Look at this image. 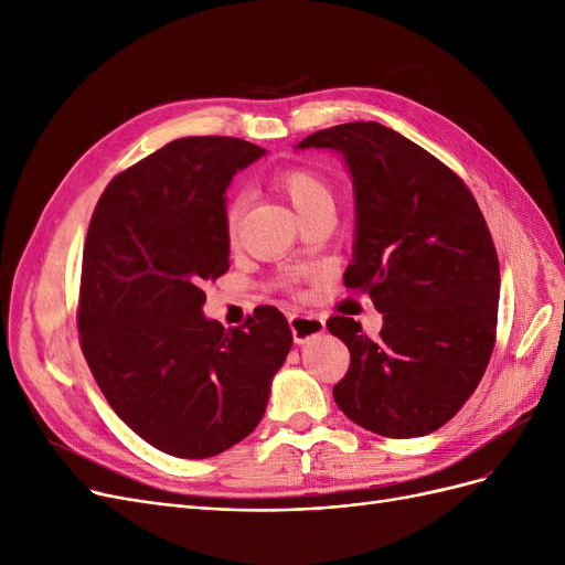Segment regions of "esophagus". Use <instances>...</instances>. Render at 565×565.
<instances>
[{"instance_id": "esophagus-1", "label": "esophagus", "mask_w": 565, "mask_h": 565, "mask_svg": "<svg viewBox=\"0 0 565 565\" xmlns=\"http://www.w3.org/2000/svg\"><path fill=\"white\" fill-rule=\"evenodd\" d=\"M289 328H292V337L297 344H306L309 339L320 337L324 332V320L318 316L295 313V316H289Z\"/></svg>"}]
</instances>
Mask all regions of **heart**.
Masks as SVG:
<instances>
[{"label": "heart", "instance_id": "heart-1", "mask_svg": "<svg viewBox=\"0 0 565 565\" xmlns=\"http://www.w3.org/2000/svg\"><path fill=\"white\" fill-rule=\"evenodd\" d=\"M276 188L278 191L292 202V207L297 210V214L313 210L318 204H332V188L330 183L324 181L313 169H303V167H292L285 169V172L276 174ZM237 214H241V207L233 204L228 210V235H235V226H237Z\"/></svg>", "mask_w": 565, "mask_h": 565}]
</instances>
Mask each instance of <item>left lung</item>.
Returning <instances> with one entry per match:
<instances>
[{
  "mask_svg": "<svg viewBox=\"0 0 565 565\" xmlns=\"http://www.w3.org/2000/svg\"><path fill=\"white\" fill-rule=\"evenodd\" d=\"M297 148L344 156L355 195L344 282L384 313L377 339L353 318L328 320L351 353L334 401L372 434H431L469 401L494 347L500 262L486 218L450 167L380 122L337 125Z\"/></svg>",
  "mask_w": 565,
  "mask_h": 565,
  "instance_id": "left-lung-1",
  "label": "left lung"
}]
</instances>
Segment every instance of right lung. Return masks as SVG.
I'll list each match as a JSON object with an SVG mask.
<instances>
[{
	"mask_svg": "<svg viewBox=\"0 0 565 565\" xmlns=\"http://www.w3.org/2000/svg\"><path fill=\"white\" fill-rule=\"evenodd\" d=\"M264 152L185 136L117 174L92 216L82 353L117 417L167 455L214 457L249 436L292 349L276 306L231 330L202 313V282L228 270L226 188Z\"/></svg>",
	"mask_w": 565,
	"mask_h": 565,
	"instance_id": "1",
	"label": "right lung"
}]
</instances>
